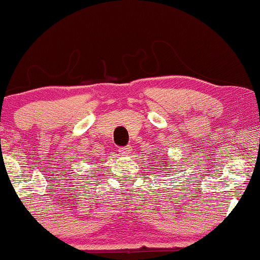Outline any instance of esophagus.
<instances>
[{
    "label": "esophagus",
    "instance_id": "34e87169",
    "mask_svg": "<svg viewBox=\"0 0 260 260\" xmlns=\"http://www.w3.org/2000/svg\"><path fill=\"white\" fill-rule=\"evenodd\" d=\"M118 151H119V154H122L123 156H126L133 152V147H131V145H125V147L119 148Z\"/></svg>",
    "mask_w": 260,
    "mask_h": 260
}]
</instances>
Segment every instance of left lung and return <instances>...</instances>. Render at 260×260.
I'll return each instance as SVG.
<instances>
[{"label": "left lung", "instance_id": "left-lung-1", "mask_svg": "<svg viewBox=\"0 0 260 260\" xmlns=\"http://www.w3.org/2000/svg\"><path fill=\"white\" fill-rule=\"evenodd\" d=\"M163 159H166V158H163ZM163 162V165H166V167H167V161H162ZM169 169H172V168H169Z\"/></svg>", "mask_w": 260, "mask_h": 260}]
</instances>
